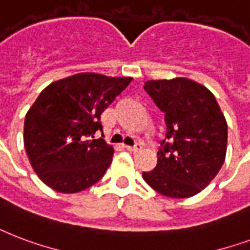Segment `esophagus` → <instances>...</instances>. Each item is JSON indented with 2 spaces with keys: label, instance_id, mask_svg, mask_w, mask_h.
I'll use <instances>...</instances> for the list:
<instances>
[{
  "label": "esophagus",
  "instance_id": "obj_1",
  "mask_svg": "<svg viewBox=\"0 0 250 250\" xmlns=\"http://www.w3.org/2000/svg\"><path fill=\"white\" fill-rule=\"evenodd\" d=\"M143 146L139 143V144H135V146H125V149L129 150V152H139L142 149Z\"/></svg>",
  "mask_w": 250,
  "mask_h": 250
}]
</instances>
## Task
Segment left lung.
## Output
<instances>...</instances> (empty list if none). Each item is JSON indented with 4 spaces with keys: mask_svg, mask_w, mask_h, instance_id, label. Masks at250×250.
I'll use <instances>...</instances> for the list:
<instances>
[{
    "mask_svg": "<svg viewBox=\"0 0 250 250\" xmlns=\"http://www.w3.org/2000/svg\"><path fill=\"white\" fill-rule=\"evenodd\" d=\"M144 89L165 112L167 135L157 152V165L144 171L143 178L165 197H193L224 164L226 118L214 94L193 80H150Z\"/></svg>",
    "mask_w": 250,
    "mask_h": 250,
    "instance_id": "8db88e82",
    "label": "left lung"
}]
</instances>
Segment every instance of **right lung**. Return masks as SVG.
<instances>
[{
    "label": "right lung",
    "instance_id": "obj_1",
    "mask_svg": "<svg viewBox=\"0 0 250 250\" xmlns=\"http://www.w3.org/2000/svg\"><path fill=\"white\" fill-rule=\"evenodd\" d=\"M132 81L77 73L49 83L24 118L23 142L30 164L48 188L80 193L104 177L114 148L94 138L101 114Z\"/></svg>",
    "mask_w": 250,
    "mask_h": 250
}]
</instances>
